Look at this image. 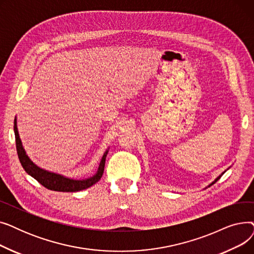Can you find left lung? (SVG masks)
<instances>
[{
    "label": "left lung",
    "mask_w": 254,
    "mask_h": 254,
    "mask_svg": "<svg viewBox=\"0 0 254 254\" xmlns=\"http://www.w3.org/2000/svg\"><path fill=\"white\" fill-rule=\"evenodd\" d=\"M229 169H230V168H229ZM229 169H228V170H229ZM225 172H226V171H224V172H222V173H221V174H220V175H219V176H218V177H217V178H216V179H215V180H214V181H213V182H212V183H210V184H209V185H208V188H209V186H211V185H212V184H214V183H215V182H216V181H217V180H218V179H220V177H221V176H222V175H223V174H224V173H225Z\"/></svg>",
    "instance_id": "8db88e82"
}]
</instances>
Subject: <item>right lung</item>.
Instances as JSON below:
<instances>
[{"label": "right lung", "instance_id": "1", "mask_svg": "<svg viewBox=\"0 0 254 254\" xmlns=\"http://www.w3.org/2000/svg\"><path fill=\"white\" fill-rule=\"evenodd\" d=\"M14 134H15V141H16V150H17L18 158L22 168L29 175H31L40 184H42L44 188L50 190L63 191V192H74V191L83 190L90 188V186H92L93 184H96L103 176L106 157H107V154H108L109 149H107L104 155L102 156L98 171L95 175L85 179H73L61 174H57V173L44 170L42 168L38 167L31 161V158L28 156V154H26L22 146L21 140L19 138L16 118L14 119Z\"/></svg>", "mask_w": 254, "mask_h": 254}]
</instances>
